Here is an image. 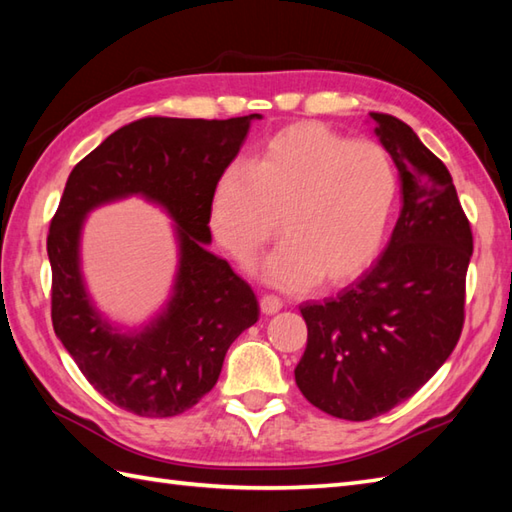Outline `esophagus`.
<instances>
[{"label": "esophagus", "instance_id": "esophagus-1", "mask_svg": "<svg viewBox=\"0 0 512 512\" xmlns=\"http://www.w3.org/2000/svg\"><path fill=\"white\" fill-rule=\"evenodd\" d=\"M259 308H262L266 317H270V314H277L281 308H284V301L275 295H264L262 299H259Z\"/></svg>", "mask_w": 512, "mask_h": 512}]
</instances>
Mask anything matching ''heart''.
<instances>
[{
	"mask_svg": "<svg viewBox=\"0 0 512 512\" xmlns=\"http://www.w3.org/2000/svg\"><path fill=\"white\" fill-rule=\"evenodd\" d=\"M398 193L394 162L372 140H347L328 125L281 127L248 165L233 162L211 193V231L228 255L250 264L277 231L262 266L277 288L339 286L374 262Z\"/></svg>",
	"mask_w": 512,
	"mask_h": 512,
	"instance_id": "b5f03b06",
	"label": "heart"
}]
</instances>
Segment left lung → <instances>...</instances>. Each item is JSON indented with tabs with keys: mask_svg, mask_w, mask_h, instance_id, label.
Instances as JSON below:
<instances>
[{
	"mask_svg": "<svg viewBox=\"0 0 512 512\" xmlns=\"http://www.w3.org/2000/svg\"><path fill=\"white\" fill-rule=\"evenodd\" d=\"M400 173L402 209L367 273L321 303H303L308 345L295 380L314 407L369 420L411 398L458 345L471 224L444 162L413 129L369 114Z\"/></svg>",
	"mask_w": 512,
	"mask_h": 512,
	"instance_id": "8db88e82",
	"label": "left lung"
}]
</instances>
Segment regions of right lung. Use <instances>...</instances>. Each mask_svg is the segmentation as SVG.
<instances>
[{
    "label": "right lung",
    "instance_id": "obj_1",
    "mask_svg": "<svg viewBox=\"0 0 512 512\" xmlns=\"http://www.w3.org/2000/svg\"><path fill=\"white\" fill-rule=\"evenodd\" d=\"M257 118L262 114L140 118L107 136L65 182L48 235L52 328L90 385L136 416L191 409L215 387L231 343L259 319L255 292L206 248L213 187ZM132 194L174 220L179 268L166 308L129 331L93 306L80 270V235L94 208Z\"/></svg>",
    "mask_w": 512,
    "mask_h": 512
}]
</instances>
